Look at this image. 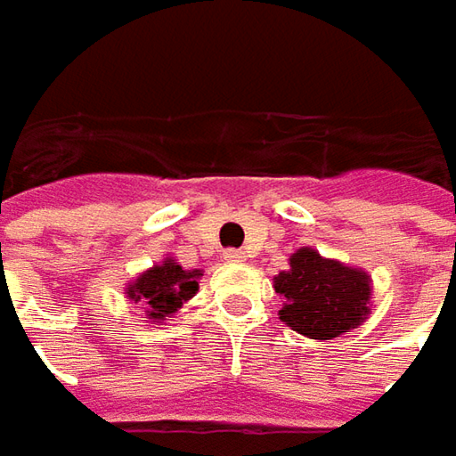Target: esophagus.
I'll list each match as a JSON object with an SVG mask.
<instances>
[{
    "label": "esophagus",
    "instance_id": "obj_1",
    "mask_svg": "<svg viewBox=\"0 0 456 456\" xmlns=\"http://www.w3.org/2000/svg\"><path fill=\"white\" fill-rule=\"evenodd\" d=\"M224 257H227L229 263H245V252L242 249H224Z\"/></svg>",
    "mask_w": 456,
    "mask_h": 456
}]
</instances>
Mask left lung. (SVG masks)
<instances>
[{"label":"left lung","instance_id":"obj_1","mask_svg":"<svg viewBox=\"0 0 456 456\" xmlns=\"http://www.w3.org/2000/svg\"><path fill=\"white\" fill-rule=\"evenodd\" d=\"M273 281L275 293L283 296L281 322L308 339H334L360 327L370 314V275L316 249L293 252L290 267Z\"/></svg>","mask_w":456,"mask_h":456}]
</instances>
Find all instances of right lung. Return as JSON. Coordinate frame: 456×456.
Listing matches in <instances>:
<instances>
[{
    "instance_id": "right-lung-1",
    "label": "right lung",
    "mask_w": 456,
    "mask_h": 456,
    "mask_svg": "<svg viewBox=\"0 0 456 456\" xmlns=\"http://www.w3.org/2000/svg\"><path fill=\"white\" fill-rule=\"evenodd\" d=\"M199 278L201 270H183L173 257H166L160 265H152L137 281H132L127 296L134 304L148 308V319L160 324L196 296Z\"/></svg>"
}]
</instances>
